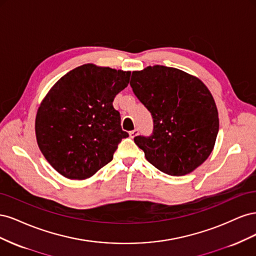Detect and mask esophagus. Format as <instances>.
I'll return each instance as SVG.
<instances>
[{"mask_svg": "<svg viewBox=\"0 0 256 256\" xmlns=\"http://www.w3.org/2000/svg\"><path fill=\"white\" fill-rule=\"evenodd\" d=\"M138 134V128H136V129H134V130H131V131H130V132H129V136H130V138H134Z\"/></svg>", "mask_w": 256, "mask_h": 256, "instance_id": "obj_1", "label": "esophagus"}]
</instances>
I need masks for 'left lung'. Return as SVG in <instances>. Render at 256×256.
Listing matches in <instances>:
<instances>
[{
  "instance_id": "1",
  "label": "left lung",
  "mask_w": 256,
  "mask_h": 256,
  "mask_svg": "<svg viewBox=\"0 0 256 256\" xmlns=\"http://www.w3.org/2000/svg\"><path fill=\"white\" fill-rule=\"evenodd\" d=\"M130 86L152 118V134L134 136L147 161L172 176L194 171L212 152L219 131L210 92L189 74L160 65L134 72Z\"/></svg>"
}]
</instances>
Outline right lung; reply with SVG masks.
Wrapping results in <instances>:
<instances>
[{"label":"right lung","mask_w":256,"mask_h":256,"mask_svg":"<svg viewBox=\"0 0 256 256\" xmlns=\"http://www.w3.org/2000/svg\"><path fill=\"white\" fill-rule=\"evenodd\" d=\"M130 72L85 64L53 85L38 109V146L49 164L70 180H85L113 159L122 138L113 100L129 83Z\"/></svg>","instance_id":"right-lung-1"}]
</instances>
